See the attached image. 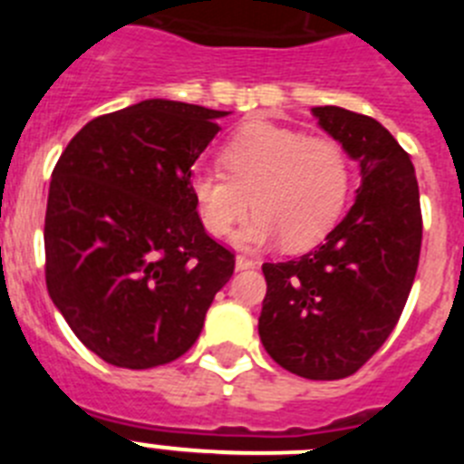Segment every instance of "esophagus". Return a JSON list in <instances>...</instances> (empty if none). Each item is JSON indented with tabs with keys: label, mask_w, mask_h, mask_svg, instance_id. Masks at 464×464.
<instances>
[{
	"label": "esophagus",
	"mask_w": 464,
	"mask_h": 464,
	"mask_svg": "<svg viewBox=\"0 0 464 464\" xmlns=\"http://www.w3.org/2000/svg\"><path fill=\"white\" fill-rule=\"evenodd\" d=\"M237 269H251L256 267V260L253 257H246V256H237Z\"/></svg>",
	"instance_id": "34e87169"
}]
</instances>
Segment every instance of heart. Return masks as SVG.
Instances as JSON below:
<instances>
[{"instance_id":"b5f03b06","label":"heart","mask_w":464,"mask_h":464,"mask_svg":"<svg viewBox=\"0 0 464 464\" xmlns=\"http://www.w3.org/2000/svg\"><path fill=\"white\" fill-rule=\"evenodd\" d=\"M218 171H197L192 199L204 229L227 237L235 225L257 213L237 235L256 248L281 237L290 251H304L334 227L351 188V162L342 143L327 134H304L272 122H248L220 150Z\"/></svg>"}]
</instances>
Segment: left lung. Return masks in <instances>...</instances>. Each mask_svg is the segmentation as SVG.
<instances>
[{
    "label": "left lung",
    "mask_w": 464,
    "mask_h": 464,
    "mask_svg": "<svg viewBox=\"0 0 464 464\" xmlns=\"http://www.w3.org/2000/svg\"><path fill=\"white\" fill-rule=\"evenodd\" d=\"M327 134L360 162L351 211L321 246L265 262L262 346L283 370L311 381L355 374L391 337L416 278L423 216L411 155L379 121L315 106Z\"/></svg>",
    "instance_id": "obj_1"
}]
</instances>
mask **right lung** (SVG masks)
I'll use <instances>...</instances> for the list:
<instances>
[{
  "label": "right lung",
  "mask_w": 464,
  "mask_h": 464,
  "mask_svg": "<svg viewBox=\"0 0 464 464\" xmlns=\"http://www.w3.org/2000/svg\"><path fill=\"white\" fill-rule=\"evenodd\" d=\"M225 111L146 100L94 118L48 190L46 288L104 362L150 370L197 342L235 253L211 239L190 192Z\"/></svg>",
  "instance_id": "1"
}]
</instances>
